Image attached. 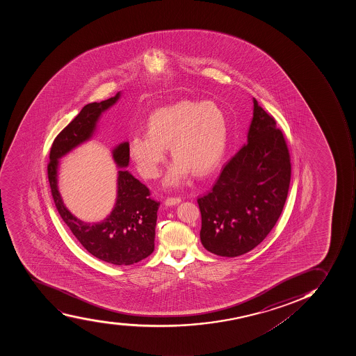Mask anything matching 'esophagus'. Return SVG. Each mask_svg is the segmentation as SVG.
I'll return each mask as SVG.
<instances>
[{
	"mask_svg": "<svg viewBox=\"0 0 356 356\" xmlns=\"http://www.w3.org/2000/svg\"><path fill=\"white\" fill-rule=\"evenodd\" d=\"M180 202H181V200L179 197H168L164 204L167 207H172V205L179 204Z\"/></svg>",
	"mask_w": 356,
	"mask_h": 356,
	"instance_id": "34e87169",
	"label": "esophagus"
}]
</instances>
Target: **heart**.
Segmentation results:
<instances>
[{"label": "heart", "instance_id": "1", "mask_svg": "<svg viewBox=\"0 0 356 356\" xmlns=\"http://www.w3.org/2000/svg\"><path fill=\"white\" fill-rule=\"evenodd\" d=\"M227 119L213 102L181 100L157 108L148 116L146 132H136L128 155L145 178H156L169 147L175 159L164 185L178 187L192 171L207 176L220 163L227 147Z\"/></svg>", "mask_w": 356, "mask_h": 356}]
</instances>
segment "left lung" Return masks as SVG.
I'll return each mask as SVG.
<instances>
[{"instance_id":"8db88e82","label":"left lung","mask_w":356,"mask_h":356,"mask_svg":"<svg viewBox=\"0 0 356 356\" xmlns=\"http://www.w3.org/2000/svg\"><path fill=\"white\" fill-rule=\"evenodd\" d=\"M290 177L282 131L253 98L247 144L225 165L211 192L197 200L203 247L237 257L261 243L282 213Z\"/></svg>"}]
</instances>
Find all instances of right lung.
I'll use <instances>...</instances> for the list:
<instances>
[{
  "mask_svg": "<svg viewBox=\"0 0 356 356\" xmlns=\"http://www.w3.org/2000/svg\"><path fill=\"white\" fill-rule=\"evenodd\" d=\"M120 98L121 91L109 99L88 104L81 109L52 144L48 178L59 215L84 249L106 263L128 266L153 252L160 207V203L149 197V189L125 169L130 161L128 141L120 143L112 149L113 160L118 167L116 201L104 220L88 222L75 217L66 208L58 188L59 160L93 137L103 113L115 105Z\"/></svg>",
  "mask_w": 356,
  "mask_h": 356,
  "instance_id": "right-lung-1",
  "label": "right lung"
}]
</instances>
